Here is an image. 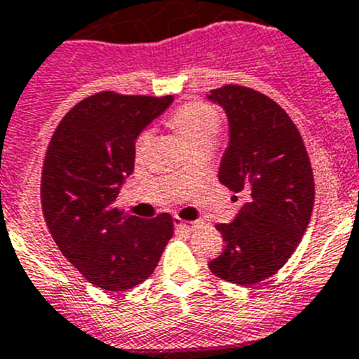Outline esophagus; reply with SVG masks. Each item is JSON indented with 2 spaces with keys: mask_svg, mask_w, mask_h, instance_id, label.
<instances>
[{
  "mask_svg": "<svg viewBox=\"0 0 359 359\" xmlns=\"http://www.w3.org/2000/svg\"><path fill=\"white\" fill-rule=\"evenodd\" d=\"M173 225H175L177 229L195 230V229H196V225H198V223H189V221H182V219H180V217H175V219H173Z\"/></svg>",
  "mask_w": 359,
  "mask_h": 359,
  "instance_id": "obj_1",
  "label": "esophagus"
}]
</instances>
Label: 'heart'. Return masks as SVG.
Here are the masks:
<instances>
[{
  "instance_id": "b5f03b06",
  "label": "heart",
  "mask_w": 359,
  "mask_h": 359,
  "mask_svg": "<svg viewBox=\"0 0 359 359\" xmlns=\"http://www.w3.org/2000/svg\"><path fill=\"white\" fill-rule=\"evenodd\" d=\"M170 126L182 134L186 142L193 150L210 149L216 140L221 127V115L212 104L203 100H191L182 104L168 118ZM152 143V133L149 129L142 130L134 143V154L136 157H143ZM187 170L180 172V177H186Z\"/></svg>"
}]
</instances>
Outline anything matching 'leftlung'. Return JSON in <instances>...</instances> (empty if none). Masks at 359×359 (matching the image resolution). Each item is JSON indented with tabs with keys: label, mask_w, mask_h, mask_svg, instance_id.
I'll list each match as a JSON object with an SVG mask.
<instances>
[{
	"label": "left lung",
	"mask_w": 359,
	"mask_h": 359,
	"mask_svg": "<svg viewBox=\"0 0 359 359\" xmlns=\"http://www.w3.org/2000/svg\"><path fill=\"white\" fill-rule=\"evenodd\" d=\"M209 99L230 120L219 182L246 198L232 223L216 225L225 250L209 269L250 287L278 273L303 239L316 200L313 172L299 129L271 97L223 85Z\"/></svg>",
	"instance_id": "1"
}]
</instances>
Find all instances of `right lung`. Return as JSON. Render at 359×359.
I'll use <instances>...</instances> for the list:
<instances>
[{
    "label": "right lung",
    "instance_id": "1",
    "mask_svg": "<svg viewBox=\"0 0 359 359\" xmlns=\"http://www.w3.org/2000/svg\"><path fill=\"white\" fill-rule=\"evenodd\" d=\"M172 100L97 92L63 116L46 150L43 221L63 257L99 289L116 292L147 280L173 236L168 212L143 219L115 207L134 170V140Z\"/></svg>",
    "mask_w": 359,
    "mask_h": 359
}]
</instances>
